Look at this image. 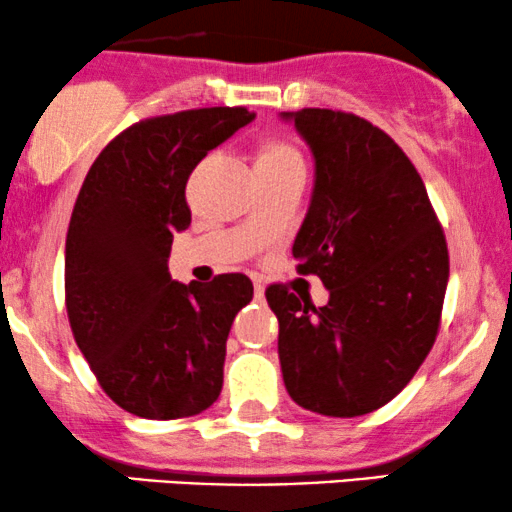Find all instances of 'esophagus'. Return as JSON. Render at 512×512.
I'll use <instances>...</instances> for the list:
<instances>
[{
	"mask_svg": "<svg viewBox=\"0 0 512 512\" xmlns=\"http://www.w3.org/2000/svg\"><path fill=\"white\" fill-rule=\"evenodd\" d=\"M254 293H256L258 300H263V296H265V286L261 284V279H254Z\"/></svg>",
	"mask_w": 512,
	"mask_h": 512,
	"instance_id": "esophagus-1",
	"label": "esophagus"
}]
</instances>
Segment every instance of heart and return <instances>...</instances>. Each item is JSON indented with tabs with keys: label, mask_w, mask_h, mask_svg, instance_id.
<instances>
[{
	"label": "heart",
	"mask_w": 512,
	"mask_h": 512,
	"mask_svg": "<svg viewBox=\"0 0 512 512\" xmlns=\"http://www.w3.org/2000/svg\"><path fill=\"white\" fill-rule=\"evenodd\" d=\"M305 170V160L300 156V151L289 142H282V139H275V142H268L263 146V151L258 153L256 170Z\"/></svg>",
	"instance_id": "b5f03b06"
}]
</instances>
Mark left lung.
I'll return each mask as SVG.
<instances>
[{"label": "left lung", "mask_w": 512, "mask_h": 512, "mask_svg": "<svg viewBox=\"0 0 512 512\" xmlns=\"http://www.w3.org/2000/svg\"><path fill=\"white\" fill-rule=\"evenodd\" d=\"M310 146L314 188L293 242L328 303L265 291L279 363L300 408L359 417L387 405L436 340L450 258L424 181L387 132L333 109L282 111Z\"/></svg>", "instance_id": "obj_1"}]
</instances>
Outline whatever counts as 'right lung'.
<instances>
[{
    "instance_id": "1",
    "label": "right lung",
    "mask_w": 512,
    "mask_h": 512,
    "mask_svg": "<svg viewBox=\"0 0 512 512\" xmlns=\"http://www.w3.org/2000/svg\"><path fill=\"white\" fill-rule=\"evenodd\" d=\"M254 118L209 107L139 121L104 146L76 198L65 244L69 324L97 382L132 415L193 417L221 394L230 326L254 286L240 272L174 282L167 258L174 233L191 226L195 165Z\"/></svg>"
}]
</instances>
